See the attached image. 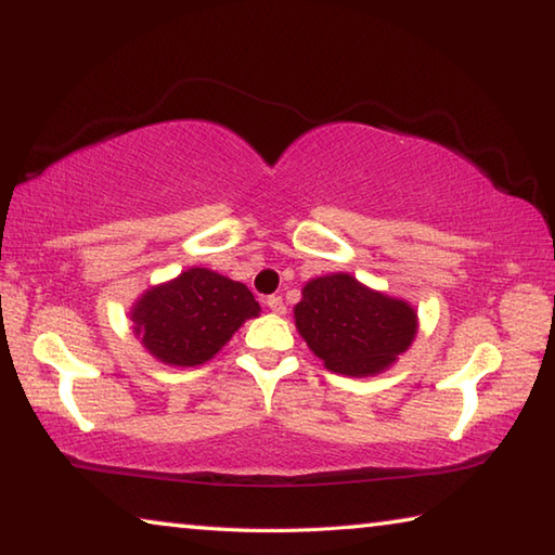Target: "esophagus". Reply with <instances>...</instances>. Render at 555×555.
Returning a JSON list of instances; mask_svg holds the SVG:
<instances>
[{
    "label": "esophagus",
    "instance_id": "esophagus-1",
    "mask_svg": "<svg viewBox=\"0 0 555 555\" xmlns=\"http://www.w3.org/2000/svg\"><path fill=\"white\" fill-rule=\"evenodd\" d=\"M267 306H269V311H274V313H286V306H284V298L281 296H269L267 298Z\"/></svg>",
    "mask_w": 555,
    "mask_h": 555
}]
</instances>
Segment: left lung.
I'll use <instances>...</instances> for the list:
<instances>
[{"mask_svg":"<svg viewBox=\"0 0 555 555\" xmlns=\"http://www.w3.org/2000/svg\"><path fill=\"white\" fill-rule=\"evenodd\" d=\"M296 327L331 372L370 377L406 352L418 318L406 300L360 284L350 274L311 279L294 308Z\"/></svg>","mask_w":555,"mask_h":555,"instance_id":"1","label":"left lung"}]
</instances>
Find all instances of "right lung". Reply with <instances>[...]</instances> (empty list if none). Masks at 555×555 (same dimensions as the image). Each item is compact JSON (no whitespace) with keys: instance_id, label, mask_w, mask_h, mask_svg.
Segmentation results:
<instances>
[{"instance_id":"obj_1","label":"right lung","mask_w":555,"mask_h":555,"mask_svg":"<svg viewBox=\"0 0 555 555\" xmlns=\"http://www.w3.org/2000/svg\"><path fill=\"white\" fill-rule=\"evenodd\" d=\"M259 311L251 291L240 281L193 267L168 284L149 288L129 315L134 333L158 362L198 367Z\"/></svg>"}]
</instances>
